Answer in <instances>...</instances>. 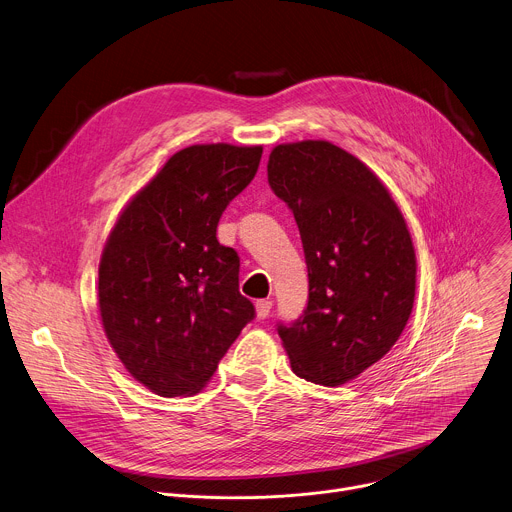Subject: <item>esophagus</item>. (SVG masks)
I'll list each match as a JSON object with an SVG mask.
<instances>
[{"label":"esophagus","instance_id":"esophagus-1","mask_svg":"<svg viewBox=\"0 0 512 512\" xmlns=\"http://www.w3.org/2000/svg\"><path fill=\"white\" fill-rule=\"evenodd\" d=\"M271 301L269 299H259L257 303H255V311H257V317L259 319H265L267 315H269V311H271Z\"/></svg>","mask_w":512,"mask_h":512}]
</instances>
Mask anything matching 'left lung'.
I'll use <instances>...</instances> for the list:
<instances>
[{"label":"left lung","mask_w":512,"mask_h":512,"mask_svg":"<svg viewBox=\"0 0 512 512\" xmlns=\"http://www.w3.org/2000/svg\"><path fill=\"white\" fill-rule=\"evenodd\" d=\"M271 191L299 227L309 301L279 325L291 370L342 386L380 362L402 335L416 297V253L402 211L374 170L329 140L277 144Z\"/></svg>","instance_id":"left-lung-1"}]
</instances>
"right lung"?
Masks as SVG:
<instances>
[{
  "label": "right lung",
  "mask_w": 512,
  "mask_h": 512,
  "mask_svg": "<svg viewBox=\"0 0 512 512\" xmlns=\"http://www.w3.org/2000/svg\"><path fill=\"white\" fill-rule=\"evenodd\" d=\"M263 146L193 144L170 156L120 211L98 265L104 333L128 374L162 398L213 378L253 303L217 225L255 177Z\"/></svg>",
  "instance_id": "1"
}]
</instances>
